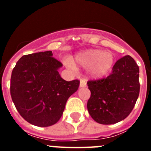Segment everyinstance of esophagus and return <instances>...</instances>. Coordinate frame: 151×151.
I'll list each match as a JSON object with an SVG mask.
<instances>
[{
  "label": "esophagus",
  "mask_w": 151,
  "mask_h": 151,
  "mask_svg": "<svg viewBox=\"0 0 151 151\" xmlns=\"http://www.w3.org/2000/svg\"><path fill=\"white\" fill-rule=\"evenodd\" d=\"M86 85H87V82H86V81H85V80H84V79L80 80V87L81 88L86 87Z\"/></svg>",
  "instance_id": "esophagus-1"
}]
</instances>
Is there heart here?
<instances>
[{"label": "heart", "instance_id": "obj_1", "mask_svg": "<svg viewBox=\"0 0 151 151\" xmlns=\"http://www.w3.org/2000/svg\"><path fill=\"white\" fill-rule=\"evenodd\" d=\"M115 62V55L112 52L91 49L77 54L73 65L89 68L88 73L92 78H102L110 74ZM69 66L73 67L72 64Z\"/></svg>", "mask_w": 151, "mask_h": 151}]
</instances>
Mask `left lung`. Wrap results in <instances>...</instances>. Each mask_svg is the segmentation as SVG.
Masks as SVG:
<instances>
[{"mask_svg": "<svg viewBox=\"0 0 151 151\" xmlns=\"http://www.w3.org/2000/svg\"><path fill=\"white\" fill-rule=\"evenodd\" d=\"M87 84L91 91L87 108L92 119L103 125L117 123L130 114L138 99L139 67L126 55L116 62L109 76Z\"/></svg>", "mask_w": 151, "mask_h": 151, "instance_id": "obj_1", "label": "left lung"}]
</instances>
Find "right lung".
Masks as SVG:
<instances>
[{
	"label": "right lung",
	"mask_w": 151,
	"mask_h": 151,
	"mask_svg": "<svg viewBox=\"0 0 151 151\" xmlns=\"http://www.w3.org/2000/svg\"><path fill=\"white\" fill-rule=\"evenodd\" d=\"M52 51L24 55L12 71L10 94L21 116L32 125L47 127L61 118L68 98L79 86L77 79H63V66Z\"/></svg>",
	"instance_id": "obj_1"
}]
</instances>
